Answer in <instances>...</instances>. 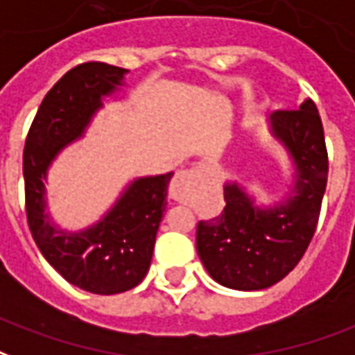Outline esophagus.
<instances>
[{
	"mask_svg": "<svg viewBox=\"0 0 355 355\" xmlns=\"http://www.w3.org/2000/svg\"><path fill=\"white\" fill-rule=\"evenodd\" d=\"M198 178V171H178L169 186V196L173 199H177V201H182L186 196V188H188L191 182H196Z\"/></svg>",
	"mask_w": 355,
	"mask_h": 355,
	"instance_id": "1",
	"label": "esophagus"
}]
</instances>
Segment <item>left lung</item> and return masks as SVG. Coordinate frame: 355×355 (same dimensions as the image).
<instances>
[{
    "label": "left lung",
    "instance_id": "8db88e82",
    "mask_svg": "<svg viewBox=\"0 0 355 355\" xmlns=\"http://www.w3.org/2000/svg\"><path fill=\"white\" fill-rule=\"evenodd\" d=\"M271 125L297 167L295 196L263 211L227 184L222 214L198 224L196 244L205 269L233 290H263L293 271L320 218L329 162L316 105L309 99L297 111H277Z\"/></svg>",
    "mask_w": 355,
    "mask_h": 355
}]
</instances>
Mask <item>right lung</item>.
<instances>
[{"instance_id": "right-lung-1", "label": "right lung", "mask_w": 355, "mask_h": 355, "mask_svg": "<svg viewBox=\"0 0 355 355\" xmlns=\"http://www.w3.org/2000/svg\"><path fill=\"white\" fill-rule=\"evenodd\" d=\"M125 69L84 62L65 73L44 96L24 146L26 216L44 259L80 290L112 295L141 282L152 261L173 173L139 178L99 224L65 233L44 214V175L62 146L77 139L101 96L122 83Z\"/></svg>"}]
</instances>
